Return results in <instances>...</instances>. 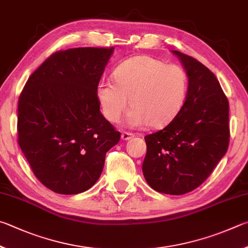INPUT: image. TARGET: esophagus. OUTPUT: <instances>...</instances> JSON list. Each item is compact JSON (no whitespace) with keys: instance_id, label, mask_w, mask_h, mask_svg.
<instances>
[{"instance_id":"1","label":"esophagus","mask_w":248,"mask_h":248,"mask_svg":"<svg viewBox=\"0 0 248 248\" xmlns=\"http://www.w3.org/2000/svg\"><path fill=\"white\" fill-rule=\"evenodd\" d=\"M121 137L123 140H131L132 137H134V134L129 133V132H122Z\"/></svg>"}]
</instances>
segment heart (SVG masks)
Instances as JSON below:
<instances>
[{"label":"heart","instance_id":"heart-1","mask_svg":"<svg viewBox=\"0 0 248 248\" xmlns=\"http://www.w3.org/2000/svg\"><path fill=\"white\" fill-rule=\"evenodd\" d=\"M114 80L101 79L97 85L102 113L112 123L127 111L129 98L133 108L127 117L129 126L163 127L179 114L187 97L188 77L184 69L149 55L124 61L114 71Z\"/></svg>","mask_w":248,"mask_h":248}]
</instances>
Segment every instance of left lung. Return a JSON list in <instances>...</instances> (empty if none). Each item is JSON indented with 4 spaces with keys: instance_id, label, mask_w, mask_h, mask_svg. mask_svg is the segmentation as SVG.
<instances>
[{
    "instance_id": "obj_1",
    "label": "left lung",
    "mask_w": 248,
    "mask_h": 248,
    "mask_svg": "<svg viewBox=\"0 0 248 248\" xmlns=\"http://www.w3.org/2000/svg\"><path fill=\"white\" fill-rule=\"evenodd\" d=\"M188 76L182 110L161 131L145 137L142 173L151 188L183 195L201 186L229 147V101L209 68L180 51Z\"/></svg>"
}]
</instances>
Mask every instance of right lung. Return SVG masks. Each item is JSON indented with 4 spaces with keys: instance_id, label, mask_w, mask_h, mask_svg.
<instances>
[{
    "instance_id": "add662e5",
    "label": "right lung",
    "mask_w": 248,
    "mask_h": 248,
    "mask_svg": "<svg viewBox=\"0 0 248 248\" xmlns=\"http://www.w3.org/2000/svg\"><path fill=\"white\" fill-rule=\"evenodd\" d=\"M114 47L51 54L18 99V145L37 179L62 195L89 189L121 133L100 111L97 85Z\"/></svg>"
}]
</instances>
